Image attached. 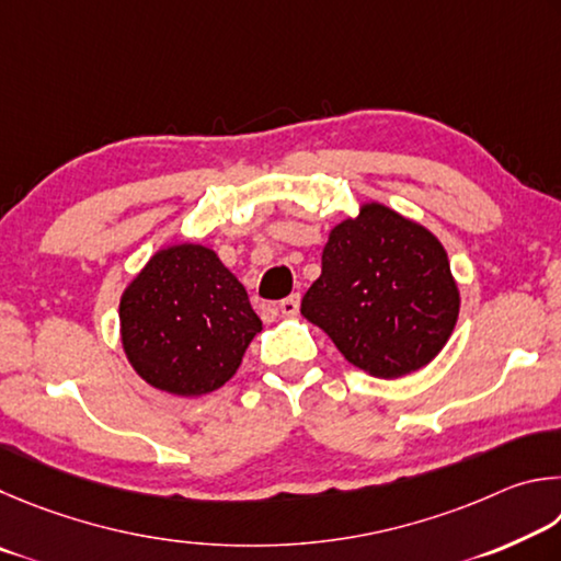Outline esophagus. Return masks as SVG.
Instances as JSON below:
<instances>
[{
  "label": "esophagus",
  "instance_id": "34e87169",
  "mask_svg": "<svg viewBox=\"0 0 561 561\" xmlns=\"http://www.w3.org/2000/svg\"><path fill=\"white\" fill-rule=\"evenodd\" d=\"M298 310H300V296H298V293H293L290 298L280 300V316H283V318L298 316Z\"/></svg>",
  "mask_w": 561,
  "mask_h": 561
}]
</instances>
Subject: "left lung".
Segmentation results:
<instances>
[{"label":"left lung","instance_id":"8db88e82","mask_svg":"<svg viewBox=\"0 0 561 561\" xmlns=\"http://www.w3.org/2000/svg\"><path fill=\"white\" fill-rule=\"evenodd\" d=\"M458 308L440 241L377 202L330 231L320 278L300 302L350 365L379 379L426 367L454 332Z\"/></svg>","mask_w":561,"mask_h":561}]
</instances>
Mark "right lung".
<instances>
[{"instance_id":"right-lung-1","label":"right lung","mask_w":561,"mask_h":561,"mask_svg":"<svg viewBox=\"0 0 561 561\" xmlns=\"http://www.w3.org/2000/svg\"><path fill=\"white\" fill-rule=\"evenodd\" d=\"M261 318L211 249L157 251L121 298V337L133 369L174 397H202L239 369Z\"/></svg>"}]
</instances>
